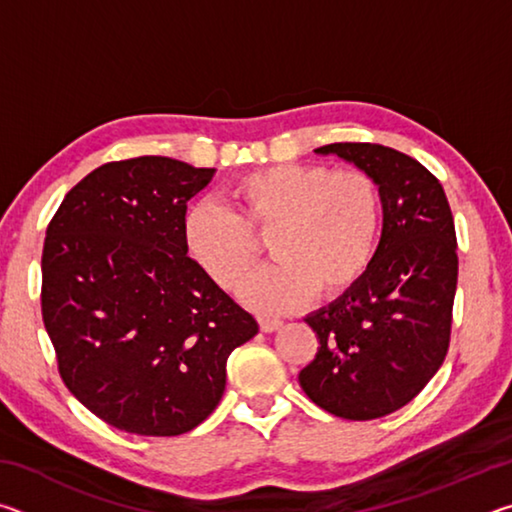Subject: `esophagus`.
Segmentation results:
<instances>
[{
    "instance_id": "obj_1",
    "label": "esophagus",
    "mask_w": 512,
    "mask_h": 512,
    "mask_svg": "<svg viewBox=\"0 0 512 512\" xmlns=\"http://www.w3.org/2000/svg\"><path fill=\"white\" fill-rule=\"evenodd\" d=\"M282 325V320H277V318H259V327H262V332H275V329L277 327H280Z\"/></svg>"
}]
</instances>
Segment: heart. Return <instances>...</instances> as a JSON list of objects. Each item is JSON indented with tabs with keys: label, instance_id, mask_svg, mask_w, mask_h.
Returning <instances> with one entry per match:
<instances>
[{
	"label": "heart",
	"instance_id": "obj_1",
	"mask_svg": "<svg viewBox=\"0 0 512 512\" xmlns=\"http://www.w3.org/2000/svg\"><path fill=\"white\" fill-rule=\"evenodd\" d=\"M235 212L201 201L183 221L196 266L221 289H237L268 237L275 264L241 284V298L284 314L316 296L334 300L357 287L377 253L384 221L379 185L361 169L273 164L225 187Z\"/></svg>",
	"mask_w": 512,
	"mask_h": 512
}]
</instances>
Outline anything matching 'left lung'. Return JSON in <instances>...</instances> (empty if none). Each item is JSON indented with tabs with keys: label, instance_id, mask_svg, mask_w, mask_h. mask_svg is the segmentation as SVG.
Masks as SVG:
<instances>
[{
	"label": "left lung",
	"instance_id": "1",
	"mask_svg": "<svg viewBox=\"0 0 512 512\" xmlns=\"http://www.w3.org/2000/svg\"><path fill=\"white\" fill-rule=\"evenodd\" d=\"M316 153L339 155L375 178L384 228L357 287L305 318L318 352L298 379L336 418H384L409 404L447 357L458 280L454 216L443 185L411 155L370 142Z\"/></svg>",
	"mask_w": 512,
	"mask_h": 512
}]
</instances>
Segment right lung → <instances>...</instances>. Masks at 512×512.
Wrapping results in <instances>:
<instances>
[{
	"instance_id": "obj_1",
	"label": "right lung",
	"mask_w": 512,
	"mask_h": 512,
	"mask_svg": "<svg viewBox=\"0 0 512 512\" xmlns=\"http://www.w3.org/2000/svg\"><path fill=\"white\" fill-rule=\"evenodd\" d=\"M212 176L162 155L108 162L47 225L40 302L58 372L115 429L198 427L225 391L230 352L259 329L185 250L187 201Z\"/></svg>"
}]
</instances>
